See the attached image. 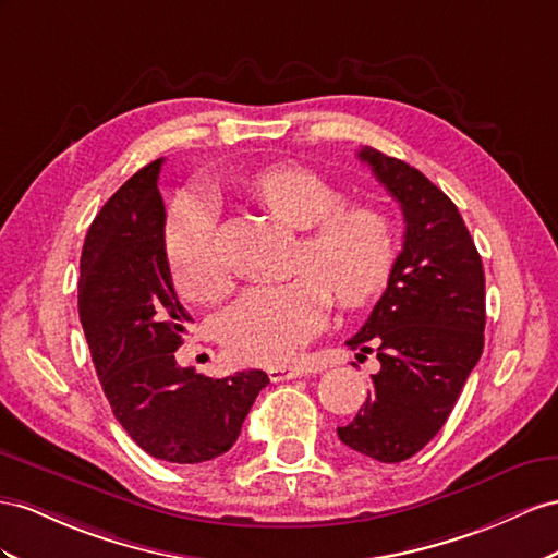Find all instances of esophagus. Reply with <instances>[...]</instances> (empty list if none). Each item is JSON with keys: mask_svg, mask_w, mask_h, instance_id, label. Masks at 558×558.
Returning <instances> with one entry per match:
<instances>
[{"mask_svg": "<svg viewBox=\"0 0 558 558\" xmlns=\"http://www.w3.org/2000/svg\"><path fill=\"white\" fill-rule=\"evenodd\" d=\"M268 377L270 381H288V379L302 377V369L290 367V365H276V367H268Z\"/></svg>", "mask_w": 558, "mask_h": 558, "instance_id": "esophagus-1", "label": "esophagus"}]
</instances>
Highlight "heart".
I'll return each instance as SVG.
<instances>
[{"instance_id":"b5f03b06","label":"heart","mask_w":558,"mask_h":558,"mask_svg":"<svg viewBox=\"0 0 558 558\" xmlns=\"http://www.w3.org/2000/svg\"><path fill=\"white\" fill-rule=\"evenodd\" d=\"M250 193L276 219L304 231L296 276L256 284L223 313L219 339L240 363L290 361L316 335L332 295L341 308H363L387 290L398 240L391 219L367 205L344 207L335 183L304 167H270L254 174ZM167 256L177 290L197 304L219 302L231 276L217 247V217L199 195H181L169 211Z\"/></svg>"}]
</instances>
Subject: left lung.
I'll use <instances>...</instances> for the list:
<instances>
[{
	"label": "left lung",
	"mask_w": 558,
	"mask_h": 558,
	"mask_svg": "<svg viewBox=\"0 0 558 558\" xmlns=\"http://www.w3.org/2000/svg\"><path fill=\"white\" fill-rule=\"evenodd\" d=\"M359 157L398 199L403 250L369 318L347 344L377 351L373 391L337 434L377 462H403L446 424L483 353L485 276L452 199L420 169L375 148Z\"/></svg>",
	"instance_id": "8db88e82"
}]
</instances>
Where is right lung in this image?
<instances>
[{
	"label": "right lung",
	"instance_id": "right-lung-1",
	"mask_svg": "<svg viewBox=\"0 0 558 558\" xmlns=\"http://www.w3.org/2000/svg\"><path fill=\"white\" fill-rule=\"evenodd\" d=\"M162 160L138 169L96 214L80 259L77 308L112 415L155 460L197 464L233 448L264 369L211 379L174 351L191 323L165 252Z\"/></svg>",
	"mask_w": 558,
	"mask_h": 558
}]
</instances>
